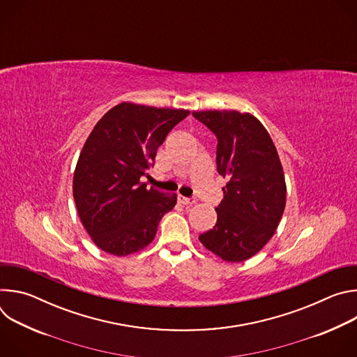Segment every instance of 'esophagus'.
Listing matches in <instances>:
<instances>
[{
	"mask_svg": "<svg viewBox=\"0 0 357 357\" xmlns=\"http://www.w3.org/2000/svg\"><path fill=\"white\" fill-rule=\"evenodd\" d=\"M178 202L182 203V205L190 206V205H193V203H196V199H195V197H186V196L179 195V196H178Z\"/></svg>",
	"mask_w": 357,
	"mask_h": 357,
	"instance_id": "34e87169",
	"label": "esophagus"
}]
</instances>
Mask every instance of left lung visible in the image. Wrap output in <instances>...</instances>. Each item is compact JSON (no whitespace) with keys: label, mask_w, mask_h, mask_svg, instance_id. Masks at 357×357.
Returning <instances> with one entry per match:
<instances>
[{"label":"left lung","mask_w":357,"mask_h":357,"mask_svg":"<svg viewBox=\"0 0 357 357\" xmlns=\"http://www.w3.org/2000/svg\"><path fill=\"white\" fill-rule=\"evenodd\" d=\"M218 137V172L227 178L213 229L200 243L227 263L257 254L274 236L287 202L277 148L264 126L237 110L193 112Z\"/></svg>","instance_id":"obj_1"}]
</instances>
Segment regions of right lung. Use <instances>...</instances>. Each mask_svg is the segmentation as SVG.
Listing matches in <instances>:
<instances>
[{
  "label": "right lung",
  "instance_id": "1",
  "mask_svg": "<svg viewBox=\"0 0 357 357\" xmlns=\"http://www.w3.org/2000/svg\"><path fill=\"white\" fill-rule=\"evenodd\" d=\"M190 112L120 103L98 120L73 174V197L93 243L113 256H128L154 240L176 193L148 188L157 149Z\"/></svg>",
  "mask_w": 357,
  "mask_h": 357
}]
</instances>
